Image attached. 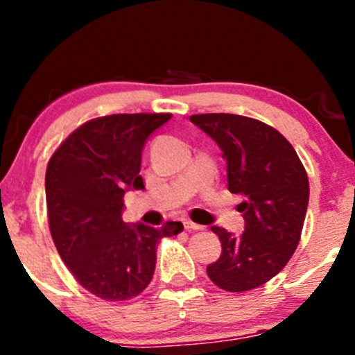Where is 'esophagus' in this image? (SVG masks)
Returning a JSON list of instances; mask_svg holds the SVG:
<instances>
[{
  "label": "esophagus",
  "instance_id": "obj_1",
  "mask_svg": "<svg viewBox=\"0 0 355 355\" xmlns=\"http://www.w3.org/2000/svg\"><path fill=\"white\" fill-rule=\"evenodd\" d=\"M184 227H185V230H189V232H192V230H202V227H200V225L192 223V221H189V220H184Z\"/></svg>",
  "mask_w": 355,
  "mask_h": 355
}]
</instances>
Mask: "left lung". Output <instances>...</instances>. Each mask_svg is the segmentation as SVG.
<instances>
[{
    "label": "left lung",
    "mask_w": 355,
    "mask_h": 355,
    "mask_svg": "<svg viewBox=\"0 0 355 355\" xmlns=\"http://www.w3.org/2000/svg\"><path fill=\"white\" fill-rule=\"evenodd\" d=\"M191 121L220 146L227 182L241 196L245 227L241 237L211 227L221 256L207 277L227 292L261 287L295 252L309 202V180L292 144L270 125L230 113L192 114Z\"/></svg>",
    "instance_id": "8db88e82"
}]
</instances>
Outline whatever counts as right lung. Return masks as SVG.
<instances>
[{
  "instance_id": "right-lung-1",
  "label": "right lung",
  "mask_w": 355,
  "mask_h": 355,
  "mask_svg": "<svg viewBox=\"0 0 355 355\" xmlns=\"http://www.w3.org/2000/svg\"><path fill=\"white\" fill-rule=\"evenodd\" d=\"M170 113L110 114L71 132L46 170L53 242L75 280L105 300H128L153 280L156 245L184 230L121 220L123 196L142 191V149Z\"/></svg>"
}]
</instances>
